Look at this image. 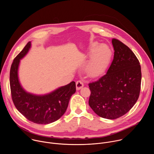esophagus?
Returning a JSON list of instances; mask_svg holds the SVG:
<instances>
[{"instance_id":"34e87169","label":"esophagus","mask_w":154,"mask_h":154,"mask_svg":"<svg viewBox=\"0 0 154 154\" xmlns=\"http://www.w3.org/2000/svg\"><path fill=\"white\" fill-rule=\"evenodd\" d=\"M83 87V83L81 80H79L76 82V90H80Z\"/></svg>"}]
</instances>
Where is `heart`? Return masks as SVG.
<instances>
[{"instance_id": "obj_1", "label": "heart", "mask_w": 154, "mask_h": 154, "mask_svg": "<svg viewBox=\"0 0 154 154\" xmlns=\"http://www.w3.org/2000/svg\"><path fill=\"white\" fill-rule=\"evenodd\" d=\"M92 52L86 66V72L91 77H97L102 74L109 63L112 57V51L105 44L98 45L94 42L91 46Z\"/></svg>"}]
</instances>
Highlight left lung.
<instances>
[{"label":"left lung","mask_w":154,"mask_h":154,"mask_svg":"<svg viewBox=\"0 0 154 154\" xmlns=\"http://www.w3.org/2000/svg\"><path fill=\"white\" fill-rule=\"evenodd\" d=\"M113 61L106 74L89 84V105L98 116L117 119L137 102L140 92L141 71L140 62L130 49L116 39H112Z\"/></svg>","instance_id":"1"}]
</instances>
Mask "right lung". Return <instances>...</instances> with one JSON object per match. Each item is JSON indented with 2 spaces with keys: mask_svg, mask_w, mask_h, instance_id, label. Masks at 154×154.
<instances>
[{
  "mask_svg": "<svg viewBox=\"0 0 154 154\" xmlns=\"http://www.w3.org/2000/svg\"><path fill=\"white\" fill-rule=\"evenodd\" d=\"M31 42L14 59L10 72V84L13 102L17 110L29 121L38 124H48L60 119L68 108L75 93V82L61 86L50 93L36 95L27 92L18 77L20 60L28 53Z\"/></svg>",
  "mask_w": 154,
  "mask_h": 154,
  "instance_id": "add662e5",
  "label": "right lung"
}]
</instances>
